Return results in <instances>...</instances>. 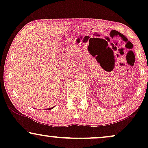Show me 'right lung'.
Instances as JSON below:
<instances>
[{
    "mask_svg": "<svg viewBox=\"0 0 148 148\" xmlns=\"http://www.w3.org/2000/svg\"><path fill=\"white\" fill-rule=\"evenodd\" d=\"M54 108V107H52V108H48V110H49V109H50H50H52V108Z\"/></svg>",
    "mask_w": 148,
    "mask_h": 148,
    "instance_id": "add662e5",
    "label": "right lung"
}]
</instances>
